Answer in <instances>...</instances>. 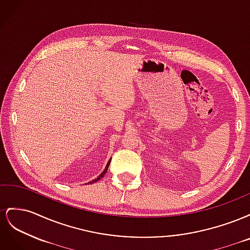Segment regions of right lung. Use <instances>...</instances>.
<instances>
[{
	"instance_id": "obj_1",
	"label": "right lung",
	"mask_w": 250,
	"mask_h": 250,
	"mask_svg": "<svg viewBox=\"0 0 250 250\" xmlns=\"http://www.w3.org/2000/svg\"><path fill=\"white\" fill-rule=\"evenodd\" d=\"M110 161H111V160H110ZM110 161H109V162H110ZM109 164H110V163H108V164L106 165V167H105L104 171H103V172H102V173L100 174V175H99V176H98V177H97V178H96L95 180H92V181H89V183H88V184H94V183H96V181H98V180H99L100 178H102V177H103V176L105 175V173H106V172H107V169H108V167H109Z\"/></svg>"
}]
</instances>
